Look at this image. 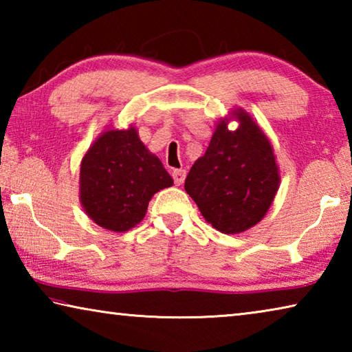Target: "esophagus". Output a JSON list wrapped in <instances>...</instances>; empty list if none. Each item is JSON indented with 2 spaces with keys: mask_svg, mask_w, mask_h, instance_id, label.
Listing matches in <instances>:
<instances>
[{
  "mask_svg": "<svg viewBox=\"0 0 352 352\" xmlns=\"http://www.w3.org/2000/svg\"><path fill=\"white\" fill-rule=\"evenodd\" d=\"M172 178H174V183L177 184V186H180V184L184 182V178H186V170L174 169L172 170Z\"/></svg>",
  "mask_w": 352,
  "mask_h": 352,
  "instance_id": "34e87169",
  "label": "esophagus"
}]
</instances>
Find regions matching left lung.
Returning <instances> with one entry per match:
<instances>
[{
  "label": "left lung",
  "mask_w": 352,
  "mask_h": 352,
  "mask_svg": "<svg viewBox=\"0 0 352 352\" xmlns=\"http://www.w3.org/2000/svg\"><path fill=\"white\" fill-rule=\"evenodd\" d=\"M234 117L240 126L228 129ZM279 188V170L269 138L242 109L220 119L204 157L190 168L184 189L208 223L237 234L261 222Z\"/></svg>",
  "instance_id": "obj_1"
}]
</instances>
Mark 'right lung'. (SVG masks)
Masks as SVG:
<instances>
[{"mask_svg": "<svg viewBox=\"0 0 352 352\" xmlns=\"http://www.w3.org/2000/svg\"><path fill=\"white\" fill-rule=\"evenodd\" d=\"M174 184L135 127L105 130L80 163V204L94 223L124 233L146 216L158 190Z\"/></svg>", "mask_w": 352, "mask_h": 352, "instance_id": "right-lung-1", "label": "right lung"}]
</instances>
